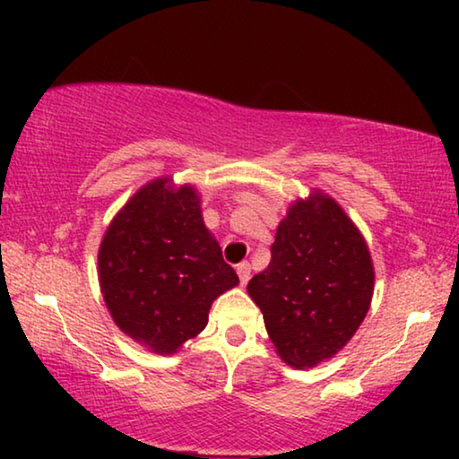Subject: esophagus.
<instances>
[{
	"mask_svg": "<svg viewBox=\"0 0 459 459\" xmlns=\"http://www.w3.org/2000/svg\"><path fill=\"white\" fill-rule=\"evenodd\" d=\"M236 272H238V278H240V284L244 286V284H248V280H250V265L247 261L244 263H240V265L236 267Z\"/></svg>",
	"mask_w": 459,
	"mask_h": 459,
	"instance_id": "obj_1",
	"label": "esophagus"
}]
</instances>
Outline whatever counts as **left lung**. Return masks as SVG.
Segmentation results:
<instances>
[{
  "mask_svg": "<svg viewBox=\"0 0 459 459\" xmlns=\"http://www.w3.org/2000/svg\"><path fill=\"white\" fill-rule=\"evenodd\" d=\"M247 290L275 351L292 368H313L351 341L369 309L374 265L341 204L324 192L290 204L265 272Z\"/></svg>",
  "mask_w": 459,
  "mask_h": 459,
  "instance_id": "obj_1",
  "label": "left lung"
}]
</instances>
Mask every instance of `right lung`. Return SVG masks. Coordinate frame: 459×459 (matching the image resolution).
<instances>
[{
    "mask_svg": "<svg viewBox=\"0 0 459 459\" xmlns=\"http://www.w3.org/2000/svg\"><path fill=\"white\" fill-rule=\"evenodd\" d=\"M98 275L115 324L159 355L200 334L212 300L238 284L203 221L198 192L169 178L140 187L117 212Z\"/></svg>",
    "mask_w": 459,
    "mask_h": 459,
    "instance_id": "right-lung-1",
    "label": "right lung"
}]
</instances>
